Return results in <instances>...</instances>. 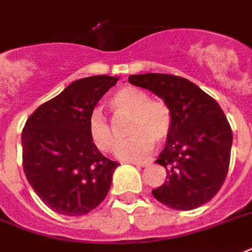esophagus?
I'll return each mask as SVG.
<instances>
[{"instance_id": "esophagus-1", "label": "esophagus", "mask_w": 252, "mask_h": 252, "mask_svg": "<svg viewBox=\"0 0 252 252\" xmlns=\"http://www.w3.org/2000/svg\"><path fill=\"white\" fill-rule=\"evenodd\" d=\"M130 163L139 166V167H146V166H149L151 163V160H131Z\"/></svg>"}]
</instances>
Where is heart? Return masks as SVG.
<instances>
[{
  "label": "heart",
  "mask_w": 252,
  "mask_h": 252,
  "mask_svg": "<svg viewBox=\"0 0 252 252\" xmlns=\"http://www.w3.org/2000/svg\"><path fill=\"white\" fill-rule=\"evenodd\" d=\"M110 106L119 115H128V139L118 147L119 158L138 159L149 154L154 142L160 143L169 137L173 127V115L169 106L160 99H153L145 90L135 86L119 89L110 98ZM89 134L93 143L105 153L117 146V133L110 119L101 109L89 115Z\"/></svg>",
  "instance_id": "heart-1"
}]
</instances>
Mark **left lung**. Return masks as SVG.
<instances>
[{"label":"left lung","mask_w":252,"mask_h":252,"mask_svg":"<svg viewBox=\"0 0 252 252\" xmlns=\"http://www.w3.org/2000/svg\"><path fill=\"white\" fill-rule=\"evenodd\" d=\"M128 82L162 98L173 115L166 146L155 160L167 177L151 191L174 210H194L220 190L228 173L232 131L213 97L195 83L173 74L130 75Z\"/></svg>","instance_id":"1"}]
</instances>
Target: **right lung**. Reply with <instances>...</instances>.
<instances>
[{
    "label": "right lung",
    "mask_w": 252,
    "mask_h": 252,
    "mask_svg": "<svg viewBox=\"0 0 252 252\" xmlns=\"http://www.w3.org/2000/svg\"><path fill=\"white\" fill-rule=\"evenodd\" d=\"M117 77L93 75L70 83L35 109L22 130V166L35 194L54 213L79 217L105 199L119 166L99 153L89 115Z\"/></svg>",
    "instance_id": "obj_1"
}]
</instances>
